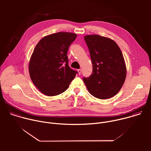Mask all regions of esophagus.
Returning <instances> with one entry per match:
<instances>
[{"label": "esophagus", "mask_w": 151, "mask_h": 151, "mask_svg": "<svg viewBox=\"0 0 151 151\" xmlns=\"http://www.w3.org/2000/svg\"><path fill=\"white\" fill-rule=\"evenodd\" d=\"M78 74H79V75H81V72H82V70H81V69H78Z\"/></svg>", "instance_id": "esophagus-1"}]
</instances>
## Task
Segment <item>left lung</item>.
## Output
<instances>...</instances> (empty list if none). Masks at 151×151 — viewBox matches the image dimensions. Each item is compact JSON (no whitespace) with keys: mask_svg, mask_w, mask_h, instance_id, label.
Segmentation results:
<instances>
[{"mask_svg":"<svg viewBox=\"0 0 151 151\" xmlns=\"http://www.w3.org/2000/svg\"><path fill=\"white\" fill-rule=\"evenodd\" d=\"M90 51L93 72L83 82L89 93L99 99H108L121 90L127 69L118 45L112 39L98 35L84 36Z\"/></svg>","mask_w":151,"mask_h":151,"instance_id":"left-lung-1","label":"left lung"}]
</instances>
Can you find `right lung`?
<instances>
[{
  "label": "right lung",
  "instance_id": "1",
  "mask_svg": "<svg viewBox=\"0 0 151 151\" xmlns=\"http://www.w3.org/2000/svg\"><path fill=\"white\" fill-rule=\"evenodd\" d=\"M77 36L70 32H58L42 38L29 63L30 78L37 89L47 96L65 91L76 71L68 64L69 47Z\"/></svg>",
  "mask_w": 151,
  "mask_h": 151
}]
</instances>
